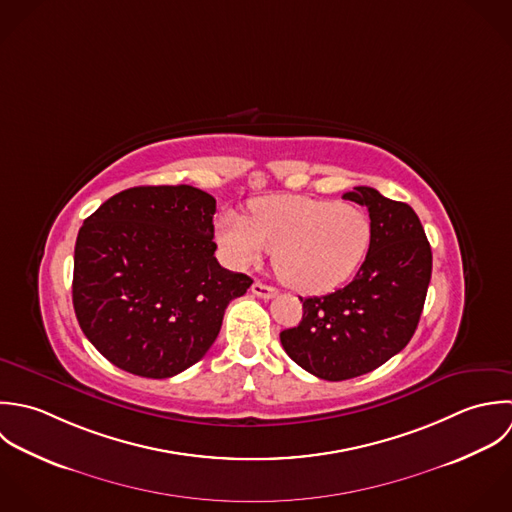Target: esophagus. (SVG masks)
Returning <instances> with one entry per match:
<instances>
[{
  "label": "esophagus",
  "instance_id": "obj_1",
  "mask_svg": "<svg viewBox=\"0 0 512 512\" xmlns=\"http://www.w3.org/2000/svg\"><path fill=\"white\" fill-rule=\"evenodd\" d=\"M252 294L258 296V298L270 300V298H274V296L278 294V290L272 288V286H266V284H262V282H254V284H252Z\"/></svg>",
  "mask_w": 512,
  "mask_h": 512
}]
</instances>
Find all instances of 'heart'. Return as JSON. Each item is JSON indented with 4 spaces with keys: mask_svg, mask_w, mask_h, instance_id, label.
Wrapping results in <instances>:
<instances>
[{
    "mask_svg": "<svg viewBox=\"0 0 512 512\" xmlns=\"http://www.w3.org/2000/svg\"><path fill=\"white\" fill-rule=\"evenodd\" d=\"M365 210L332 198L280 194L250 204V220L228 210L216 220L226 258L248 268L274 252L278 278L304 294H324L347 282L371 246Z\"/></svg>",
    "mask_w": 512,
    "mask_h": 512,
    "instance_id": "obj_1",
    "label": "heart"
}]
</instances>
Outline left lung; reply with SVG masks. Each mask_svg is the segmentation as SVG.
Returning a JSON list of instances; mask_svg holds the SVG:
<instances>
[{
	"instance_id": "left-lung-1",
	"label": "left lung",
	"mask_w": 512,
	"mask_h": 512,
	"mask_svg": "<svg viewBox=\"0 0 512 512\" xmlns=\"http://www.w3.org/2000/svg\"><path fill=\"white\" fill-rule=\"evenodd\" d=\"M369 210L371 246L355 278L328 296L306 298L296 328L280 334L286 353L320 379L373 371L413 338L431 282V246L415 210L371 186L343 194Z\"/></svg>"
}]
</instances>
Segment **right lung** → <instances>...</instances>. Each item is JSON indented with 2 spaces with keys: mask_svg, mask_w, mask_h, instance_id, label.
<instances>
[{
  "mask_svg": "<svg viewBox=\"0 0 512 512\" xmlns=\"http://www.w3.org/2000/svg\"><path fill=\"white\" fill-rule=\"evenodd\" d=\"M216 200L178 186H135L81 226L73 308L97 351L141 377L165 379L204 357L224 310L252 278L214 256Z\"/></svg>",
  "mask_w": 512,
  "mask_h": 512,
  "instance_id": "1",
  "label": "right lung"
}]
</instances>
